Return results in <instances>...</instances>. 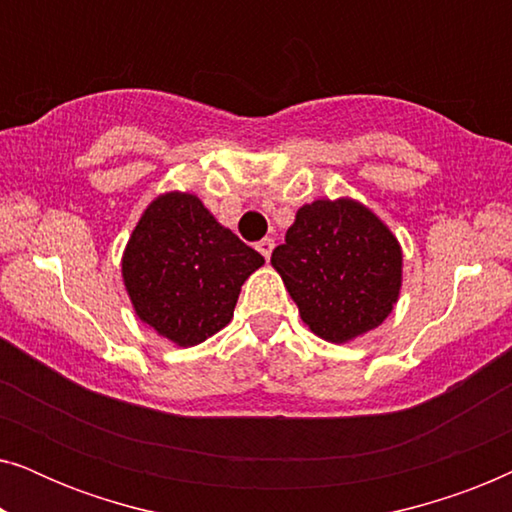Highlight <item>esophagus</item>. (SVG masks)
<instances>
[{"label": "esophagus", "instance_id": "obj_1", "mask_svg": "<svg viewBox=\"0 0 512 512\" xmlns=\"http://www.w3.org/2000/svg\"><path fill=\"white\" fill-rule=\"evenodd\" d=\"M256 249H258V251H261V254H263V258H265V261H268V258H270V254H272V249H275V240H272V237H263V240L256 244Z\"/></svg>", "mask_w": 512, "mask_h": 512}]
</instances>
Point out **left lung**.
Segmentation results:
<instances>
[{
    "label": "left lung",
    "mask_w": 512,
    "mask_h": 512,
    "mask_svg": "<svg viewBox=\"0 0 512 512\" xmlns=\"http://www.w3.org/2000/svg\"><path fill=\"white\" fill-rule=\"evenodd\" d=\"M270 263L303 324L335 345L380 326L401 296V242L354 198L300 207Z\"/></svg>",
    "instance_id": "obj_1"
}]
</instances>
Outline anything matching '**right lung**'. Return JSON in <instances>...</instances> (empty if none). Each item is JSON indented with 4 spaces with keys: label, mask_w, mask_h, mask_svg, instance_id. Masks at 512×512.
<instances>
[{
    "label": "right lung",
    "mask_w": 512,
    "mask_h": 512,
    "mask_svg": "<svg viewBox=\"0 0 512 512\" xmlns=\"http://www.w3.org/2000/svg\"><path fill=\"white\" fill-rule=\"evenodd\" d=\"M265 261L193 193H160L125 244L121 275L139 321L177 347L233 319L242 284Z\"/></svg>",
    "instance_id": "1"
}]
</instances>
